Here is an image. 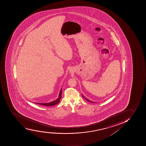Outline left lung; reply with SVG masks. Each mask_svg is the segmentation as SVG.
I'll return each mask as SVG.
<instances>
[{
  "mask_svg": "<svg viewBox=\"0 0 146 146\" xmlns=\"http://www.w3.org/2000/svg\"><path fill=\"white\" fill-rule=\"evenodd\" d=\"M82 96H83V97H84V98L86 100H87L88 101L90 102V103H94V102H93L90 101V100H88V99H87L86 98H85V97H84V96H83V95H82Z\"/></svg>",
  "mask_w": 146,
  "mask_h": 146,
  "instance_id": "obj_1",
  "label": "left lung"
}]
</instances>
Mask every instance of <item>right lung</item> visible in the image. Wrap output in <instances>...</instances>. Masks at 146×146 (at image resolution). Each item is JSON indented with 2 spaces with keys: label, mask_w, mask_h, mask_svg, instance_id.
Instances as JSON below:
<instances>
[{
  "label": "right lung",
  "mask_w": 146,
  "mask_h": 146,
  "mask_svg": "<svg viewBox=\"0 0 146 146\" xmlns=\"http://www.w3.org/2000/svg\"><path fill=\"white\" fill-rule=\"evenodd\" d=\"M61 94H62V88L59 92V96L58 99H56V100H54L52 102H50L48 103H36V104H40V105H44V106H53V105H56L58 103H59L60 101L61 98Z\"/></svg>",
  "instance_id": "obj_1"
}]
</instances>
